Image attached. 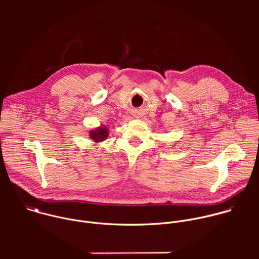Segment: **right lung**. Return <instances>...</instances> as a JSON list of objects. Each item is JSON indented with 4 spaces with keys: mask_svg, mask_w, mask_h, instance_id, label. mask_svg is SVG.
I'll use <instances>...</instances> for the list:
<instances>
[{
    "mask_svg": "<svg viewBox=\"0 0 259 259\" xmlns=\"http://www.w3.org/2000/svg\"><path fill=\"white\" fill-rule=\"evenodd\" d=\"M89 136L90 138L98 143V142H101L103 140H105L108 136V128L104 125H101L99 127H97L96 129H93V130H90L89 132Z\"/></svg>",
    "mask_w": 259,
    "mask_h": 259,
    "instance_id": "right-lung-1",
    "label": "right lung"
}]
</instances>
